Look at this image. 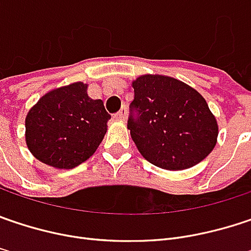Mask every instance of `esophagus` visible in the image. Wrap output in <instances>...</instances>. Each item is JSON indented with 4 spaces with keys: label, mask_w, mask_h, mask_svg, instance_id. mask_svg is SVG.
I'll list each match as a JSON object with an SVG mask.
<instances>
[{
    "label": "esophagus",
    "mask_w": 251,
    "mask_h": 251,
    "mask_svg": "<svg viewBox=\"0 0 251 251\" xmlns=\"http://www.w3.org/2000/svg\"><path fill=\"white\" fill-rule=\"evenodd\" d=\"M113 118H115L116 121H125V118H126L125 109H121L119 112H116V113L113 115Z\"/></svg>",
    "instance_id": "esophagus-1"
}]
</instances>
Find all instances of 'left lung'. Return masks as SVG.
Wrapping results in <instances>:
<instances>
[{"label": "left lung", "mask_w": 251, "mask_h": 251, "mask_svg": "<svg viewBox=\"0 0 251 251\" xmlns=\"http://www.w3.org/2000/svg\"><path fill=\"white\" fill-rule=\"evenodd\" d=\"M127 129L142 156L157 168L183 170L213 151L219 127L204 98L183 82L143 75L132 83Z\"/></svg>", "instance_id": "obj_1"}]
</instances>
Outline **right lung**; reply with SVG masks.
Returning a JSON list of instances; mask_svg holds the SVG:
<instances>
[{"mask_svg": "<svg viewBox=\"0 0 251 251\" xmlns=\"http://www.w3.org/2000/svg\"><path fill=\"white\" fill-rule=\"evenodd\" d=\"M88 85L75 82L53 89L31 108L25 139L31 153L56 169H72L95 153L111 115L100 99H91Z\"/></svg>", "mask_w": 251, "mask_h": 251, "instance_id": "1", "label": "right lung"}]
</instances>
